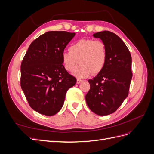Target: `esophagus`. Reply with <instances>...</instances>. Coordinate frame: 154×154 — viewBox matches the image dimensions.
Here are the masks:
<instances>
[{
	"label": "esophagus",
	"mask_w": 154,
	"mask_h": 154,
	"mask_svg": "<svg viewBox=\"0 0 154 154\" xmlns=\"http://www.w3.org/2000/svg\"><path fill=\"white\" fill-rule=\"evenodd\" d=\"M82 82V80H80V79H77L76 83H78V84H79V83H80Z\"/></svg>",
	"instance_id": "1"
}]
</instances>
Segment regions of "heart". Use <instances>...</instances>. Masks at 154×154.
<instances>
[{"instance_id": "heart-1", "label": "heart", "mask_w": 154, "mask_h": 154, "mask_svg": "<svg viewBox=\"0 0 154 154\" xmlns=\"http://www.w3.org/2000/svg\"><path fill=\"white\" fill-rule=\"evenodd\" d=\"M69 51L62 54L64 68L68 72L73 71L79 64L74 75L80 78H87L100 73L105 67L107 53L103 42L91 38L81 39L72 44Z\"/></svg>"}]
</instances>
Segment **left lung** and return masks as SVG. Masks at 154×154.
Instances as JSON below:
<instances>
[{"mask_svg":"<svg viewBox=\"0 0 154 154\" xmlns=\"http://www.w3.org/2000/svg\"><path fill=\"white\" fill-rule=\"evenodd\" d=\"M93 36L105 43L107 57L103 71L88 80L91 88L85 100L93 112L106 116L117 110L128 96L132 77V57L127 45L114 32H97Z\"/></svg>","mask_w":154,"mask_h":154,"instance_id":"1","label":"left lung"}]
</instances>
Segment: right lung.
<instances>
[{
    "label": "right lung",
    "instance_id": "obj_1",
    "mask_svg": "<svg viewBox=\"0 0 154 154\" xmlns=\"http://www.w3.org/2000/svg\"><path fill=\"white\" fill-rule=\"evenodd\" d=\"M75 32L48 31L30 44L21 63L20 85L31 108L45 116L58 113L66 92L76 83L62 65V54Z\"/></svg>",
    "mask_w": 154,
    "mask_h": 154
}]
</instances>
